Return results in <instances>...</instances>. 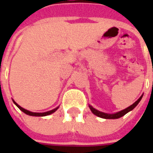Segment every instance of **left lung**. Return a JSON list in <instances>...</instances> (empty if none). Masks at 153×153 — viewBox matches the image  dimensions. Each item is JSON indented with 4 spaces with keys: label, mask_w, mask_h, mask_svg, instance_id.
Instances as JSON below:
<instances>
[{
    "label": "left lung",
    "mask_w": 153,
    "mask_h": 153,
    "mask_svg": "<svg viewBox=\"0 0 153 153\" xmlns=\"http://www.w3.org/2000/svg\"><path fill=\"white\" fill-rule=\"evenodd\" d=\"M142 97H143V95H142L141 97H140V99H139L138 100H136V102L132 104V105H131L130 106L127 107L126 109H123V110H122V111H120V112H118V113H114V114H108V113H102V112L99 111V110H97V109H94L93 106H90V110L92 111V113H93V114H95L96 116H97V117H100V118H103V119H118V118H120V117H123L124 115H126L127 113H129V112L131 111L132 109H134V108L136 107V106H137L138 103L140 102Z\"/></svg>",
    "instance_id": "8db88e82"
}]
</instances>
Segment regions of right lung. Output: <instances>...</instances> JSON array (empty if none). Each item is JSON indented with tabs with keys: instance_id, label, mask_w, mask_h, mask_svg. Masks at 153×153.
Here are the masks:
<instances>
[{
	"instance_id": "add662e5",
	"label": "right lung",
	"mask_w": 153,
	"mask_h": 153,
	"mask_svg": "<svg viewBox=\"0 0 153 153\" xmlns=\"http://www.w3.org/2000/svg\"><path fill=\"white\" fill-rule=\"evenodd\" d=\"M13 103L15 104L16 106H17V107L19 108V109H21V111L24 112V113H26L27 115H29V116H34V117H44V116H47V115H50L51 114V113H54L55 111H56V109H58L57 108H56V109H52V110H51V111H48V112H45V113H33V112H30V111H28V110H27V109H24V108H22L21 106H20L18 105V104L17 103V102H15V101H13Z\"/></svg>"
}]
</instances>
